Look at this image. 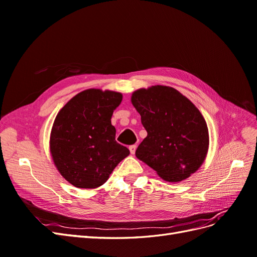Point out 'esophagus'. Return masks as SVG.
Returning <instances> with one entry per match:
<instances>
[{"label":"esophagus","mask_w":257,"mask_h":257,"mask_svg":"<svg viewBox=\"0 0 257 257\" xmlns=\"http://www.w3.org/2000/svg\"><path fill=\"white\" fill-rule=\"evenodd\" d=\"M136 148H137V146L136 145H133V146H130V152H131V154H134L135 153V151H136Z\"/></svg>","instance_id":"esophagus-1"}]
</instances>
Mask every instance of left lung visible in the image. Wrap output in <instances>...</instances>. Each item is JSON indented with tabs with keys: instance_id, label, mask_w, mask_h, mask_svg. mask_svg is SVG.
<instances>
[{
	"instance_id": "left-lung-1",
	"label": "left lung",
	"mask_w": 257,
	"mask_h": 257,
	"mask_svg": "<svg viewBox=\"0 0 257 257\" xmlns=\"http://www.w3.org/2000/svg\"><path fill=\"white\" fill-rule=\"evenodd\" d=\"M131 102L148 133L136 158L168 182L197 172L209 149L208 126L197 107L178 90L160 84L136 90Z\"/></svg>"
}]
</instances>
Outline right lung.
<instances>
[{"instance_id": "add662e5", "label": "right lung", "mask_w": 257, "mask_h": 257, "mask_svg": "<svg viewBox=\"0 0 257 257\" xmlns=\"http://www.w3.org/2000/svg\"><path fill=\"white\" fill-rule=\"evenodd\" d=\"M120 92L88 89L71 98L54 119L49 148L54 166L79 189L103 185L130 150L115 142L113 110Z\"/></svg>"}]
</instances>
